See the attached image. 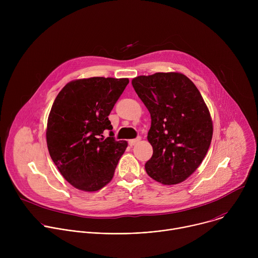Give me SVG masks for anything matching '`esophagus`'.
Returning a JSON list of instances; mask_svg holds the SVG:
<instances>
[{
    "mask_svg": "<svg viewBox=\"0 0 258 258\" xmlns=\"http://www.w3.org/2000/svg\"><path fill=\"white\" fill-rule=\"evenodd\" d=\"M140 140H141V138H140V137H138L137 139L130 140V141H128V145H130V146H134V145H136L137 143H139V142H140Z\"/></svg>",
    "mask_w": 258,
    "mask_h": 258,
    "instance_id": "1",
    "label": "esophagus"
}]
</instances>
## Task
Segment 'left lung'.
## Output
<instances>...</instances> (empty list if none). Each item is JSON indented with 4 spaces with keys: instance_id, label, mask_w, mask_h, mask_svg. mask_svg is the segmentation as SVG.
Masks as SVG:
<instances>
[{
    "instance_id": "obj_1",
    "label": "left lung",
    "mask_w": 258,
    "mask_h": 258,
    "mask_svg": "<svg viewBox=\"0 0 258 258\" xmlns=\"http://www.w3.org/2000/svg\"><path fill=\"white\" fill-rule=\"evenodd\" d=\"M132 85L151 115L148 141L153 155L145 169L163 185L189 177L204 159L212 139L208 108L192 81L177 72L141 76Z\"/></svg>"
}]
</instances>
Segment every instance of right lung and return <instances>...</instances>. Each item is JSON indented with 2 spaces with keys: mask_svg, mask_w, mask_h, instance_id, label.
Wrapping results in <instances>:
<instances>
[{
  "mask_svg": "<svg viewBox=\"0 0 258 258\" xmlns=\"http://www.w3.org/2000/svg\"><path fill=\"white\" fill-rule=\"evenodd\" d=\"M127 84L128 79L113 78L73 81L53 103L46 134L49 153L79 190L94 192L107 185L126 149V141L115 140L108 116Z\"/></svg>",
  "mask_w": 258,
  "mask_h": 258,
  "instance_id": "add662e5",
  "label": "right lung"
}]
</instances>
